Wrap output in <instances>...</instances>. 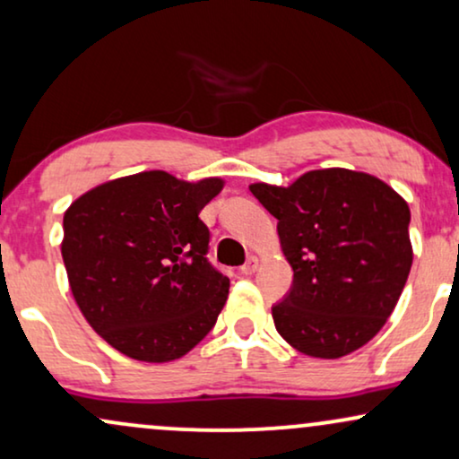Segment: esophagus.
Masks as SVG:
<instances>
[{"mask_svg": "<svg viewBox=\"0 0 459 459\" xmlns=\"http://www.w3.org/2000/svg\"><path fill=\"white\" fill-rule=\"evenodd\" d=\"M256 269H258V258H256V256H252V258H249V260H247V263H246V264H243V266H241V269H239V271H241V275H252V273H254V271H256Z\"/></svg>", "mask_w": 459, "mask_h": 459, "instance_id": "obj_1", "label": "esophagus"}]
</instances>
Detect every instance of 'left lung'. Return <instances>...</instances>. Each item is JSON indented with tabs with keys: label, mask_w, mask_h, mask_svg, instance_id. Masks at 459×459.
<instances>
[{
	"label": "left lung",
	"mask_w": 459,
	"mask_h": 459,
	"mask_svg": "<svg viewBox=\"0 0 459 459\" xmlns=\"http://www.w3.org/2000/svg\"><path fill=\"white\" fill-rule=\"evenodd\" d=\"M277 218L294 271L273 307L277 333L311 358L334 359L367 345L392 316L407 283L413 247L407 201L362 171H307L290 186H249Z\"/></svg>",
	"instance_id": "left-lung-1"
}]
</instances>
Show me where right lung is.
Returning a JSON list of instances; mask_svg holds the SVG:
<instances>
[{
    "label": "right lung",
    "instance_id": "1",
    "mask_svg": "<svg viewBox=\"0 0 459 459\" xmlns=\"http://www.w3.org/2000/svg\"><path fill=\"white\" fill-rule=\"evenodd\" d=\"M224 179L142 171L91 188L63 216L69 288L91 328L125 356L171 362L205 339L229 297L207 263L203 207Z\"/></svg>",
    "mask_w": 459,
    "mask_h": 459
}]
</instances>
